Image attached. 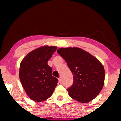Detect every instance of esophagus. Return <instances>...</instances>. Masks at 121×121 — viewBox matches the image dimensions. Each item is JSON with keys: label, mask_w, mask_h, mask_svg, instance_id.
Wrapping results in <instances>:
<instances>
[{"label": "esophagus", "mask_w": 121, "mask_h": 121, "mask_svg": "<svg viewBox=\"0 0 121 121\" xmlns=\"http://www.w3.org/2000/svg\"><path fill=\"white\" fill-rule=\"evenodd\" d=\"M58 79L59 82H60H60H61V79H60V78H58Z\"/></svg>", "instance_id": "obj_1"}]
</instances>
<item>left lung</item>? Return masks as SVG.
<instances>
[{
    "mask_svg": "<svg viewBox=\"0 0 121 121\" xmlns=\"http://www.w3.org/2000/svg\"><path fill=\"white\" fill-rule=\"evenodd\" d=\"M57 52L66 61L73 75V85L67 89L69 96L82 103L94 100L105 82V69L101 63L79 47L60 48Z\"/></svg>",
    "mask_w": 121,
    "mask_h": 121,
    "instance_id": "obj_1",
    "label": "left lung"
}]
</instances>
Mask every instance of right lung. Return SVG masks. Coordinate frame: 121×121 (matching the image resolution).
<instances>
[{
  "instance_id": "1",
  "label": "right lung",
  "mask_w": 121,
  "mask_h": 121,
  "mask_svg": "<svg viewBox=\"0 0 121 121\" xmlns=\"http://www.w3.org/2000/svg\"><path fill=\"white\" fill-rule=\"evenodd\" d=\"M57 49L43 46L29 53L20 64L19 78L26 94L35 102H42L52 95L58 79L52 75L47 62Z\"/></svg>"
}]
</instances>
